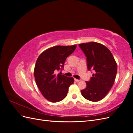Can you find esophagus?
Instances as JSON below:
<instances>
[{
	"instance_id": "34e87169",
	"label": "esophagus",
	"mask_w": 133,
	"mask_h": 133,
	"mask_svg": "<svg viewBox=\"0 0 133 133\" xmlns=\"http://www.w3.org/2000/svg\"><path fill=\"white\" fill-rule=\"evenodd\" d=\"M74 80L76 82H79L80 81V80L79 79H74Z\"/></svg>"
}]
</instances>
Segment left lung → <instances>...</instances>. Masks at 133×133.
Returning a JSON list of instances; mask_svg holds the SVG:
<instances>
[{"label": "left lung", "instance_id": "1", "mask_svg": "<svg viewBox=\"0 0 133 133\" xmlns=\"http://www.w3.org/2000/svg\"><path fill=\"white\" fill-rule=\"evenodd\" d=\"M87 58L88 70L93 71L87 87L81 90L84 98L91 102L103 99L114 83L117 65L110 51L102 44L90 42L79 44Z\"/></svg>", "mask_w": 133, "mask_h": 133}]
</instances>
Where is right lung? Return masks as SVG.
<instances>
[{
  "label": "right lung",
  "instance_id": "add662e5",
  "mask_svg": "<svg viewBox=\"0 0 133 133\" xmlns=\"http://www.w3.org/2000/svg\"><path fill=\"white\" fill-rule=\"evenodd\" d=\"M76 47L75 45L55 46L43 52L37 59L34 73L36 84L44 97L51 102L63 100L74 83L73 78L57 73L64 69L66 58Z\"/></svg>",
  "mask_w": 133,
  "mask_h": 133
}]
</instances>
